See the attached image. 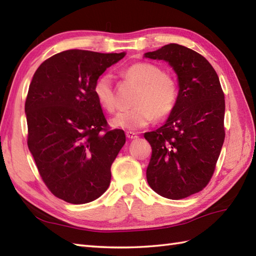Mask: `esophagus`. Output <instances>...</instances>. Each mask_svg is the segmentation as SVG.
I'll use <instances>...</instances> for the list:
<instances>
[{
	"label": "esophagus",
	"instance_id": "esophagus-1",
	"mask_svg": "<svg viewBox=\"0 0 256 256\" xmlns=\"http://www.w3.org/2000/svg\"><path fill=\"white\" fill-rule=\"evenodd\" d=\"M126 138H128V140H135V138H138V133H135V132H131V131H128L126 132Z\"/></svg>",
	"mask_w": 256,
	"mask_h": 256
}]
</instances>
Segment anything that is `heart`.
<instances>
[{"mask_svg": "<svg viewBox=\"0 0 256 256\" xmlns=\"http://www.w3.org/2000/svg\"><path fill=\"white\" fill-rule=\"evenodd\" d=\"M124 76L138 84V90L133 100L134 106L118 112L111 118L113 128L126 131H136L145 128L155 120L156 116H165L176 104L177 86L175 80L148 62H138L124 69ZM96 99L108 112L116 110L112 78L108 74L100 76L94 86Z\"/></svg>", "mask_w": 256, "mask_h": 256, "instance_id": "b5f03b06", "label": "heart"}]
</instances>
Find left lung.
Masks as SVG:
<instances>
[{"instance_id":"8db88e82","label":"left lung","mask_w":256,"mask_h":256,"mask_svg":"<svg viewBox=\"0 0 256 256\" xmlns=\"http://www.w3.org/2000/svg\"><path fill=\"white\" fill-rule=\"evenodd\" d=\"M145 58L164 60L177 74L176 104L162 126L146 132L152 157L150 187L162 197L182 199L208 184L224 142V94L216 70L189 48L170 44Z\"/></svg>"}]
</instances>
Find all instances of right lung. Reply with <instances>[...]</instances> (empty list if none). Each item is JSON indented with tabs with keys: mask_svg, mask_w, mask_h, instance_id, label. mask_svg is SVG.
I'll use <instances>...</instances> for the list:
<instances>
[{
	"mask_svg": "<svg viewBox=\"0 0 256 256\" xmlns=\"http://www.w3.org/2000/svg\"><path fill=\"white\" fill-rule=\"evenodd\" d=\"M125 55L70 50L48 58L32 76L27 145L48 189L69 204L94 201L110 184L125 134L106 128L94 86Z\"/></svg>",
	"mask_w": 256,
	"mask_h": 256,
	"instance_id": "right-lung-1",
	"label": "right lung"
}]
</instances>
